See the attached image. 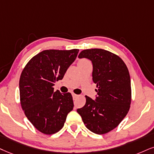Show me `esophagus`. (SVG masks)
Returning <instances> with one entry per match:
<instances>
[{"label":"esophagus","mask_w":154,"mask_h":154,"mask_svg":"<svg viewBox=\"0 0 154 154\" xmlns=\"http://www.w3.org/2000/svg\"><path fill=\"white\" fill-rule=\"evenodd\" d=\"M72 96H73V98H77L78 96H78L77 94H72Z\"/></svg>","instance_id":"esophagus-1"}]
</instances>
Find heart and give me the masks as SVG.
Wrapping results in <instances>:
<instances>
[{
  "label": "heart",
  "mask_w": 154,
  "mask_h": 154,
  "mask_svg": "<svg viewBox=\"0 0 154 154\" xmlns=\"http://www.w3.org/2000/svg\"><path fill=\"white\" fill-rule=\"evenodd\" d=\"M85 60H80V61H84Z\"/></svg>",
  "instance_id": "heart-1"
}]
</instances>
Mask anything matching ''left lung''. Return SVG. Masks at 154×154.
Returning a JSON list of instances; mask_svg holds the SVG:
<instances>
[{"instance_id": "left-lung-1", "label": "left lung", "mask_w": 154, "mask_h": 154, "mask_svg": "<svg viewBox=\"0 0 154 154\" xmlns=\"http://www.w3.org/2000/svg\"><path fill=\"white\" fill-rule=\"evenodd\" d=\"M79 58L91 61L97 95L94 100L86 96V104L77 112L88 130L96 134H106L117 127L129 111V72L120 57L103 49L83 50Z\"/></svg>"}]
</instances>
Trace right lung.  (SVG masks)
Here are the masks:
<instances>
[{
  "label": "right lung",
  "instance_id": "1",
  "mask_svg": "<svg viewBox=\"0 0 154 154\" xmlns=\"http://www.w3.org/2000/svg\"><path fill=\"white\" fill-rule=\"evenodd\" d=\"M79 51H43L23 70L19 81L21 107L30 122L43 134L51 135L61 129L73 109L71 94L54 91V86L62 80Z\"/></svg>",
  "mask_w": 154,
  "mask_h": 154
}]
</instances>
